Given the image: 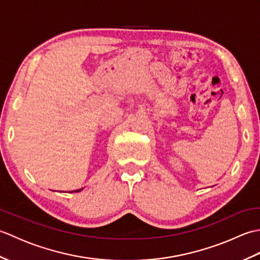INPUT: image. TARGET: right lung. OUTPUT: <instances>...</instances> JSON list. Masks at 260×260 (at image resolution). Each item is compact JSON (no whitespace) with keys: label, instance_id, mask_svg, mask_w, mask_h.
Segmentation results:
<instances>
[{"label":"right lung","instance_id":"right-lung-1","mask_svg":"<svg viewBox=\"0 0 260 260\" xmlns=\"http://www.w3.org/2000/svg\"><path fill=\"white\" fill-rule=\"evenodd\" d=\"M80 190H81V189H80ZM80 190H76V191H73V192H79Z\"/></svg>","mask_w":260,"mask_h":260}]
</instances>
